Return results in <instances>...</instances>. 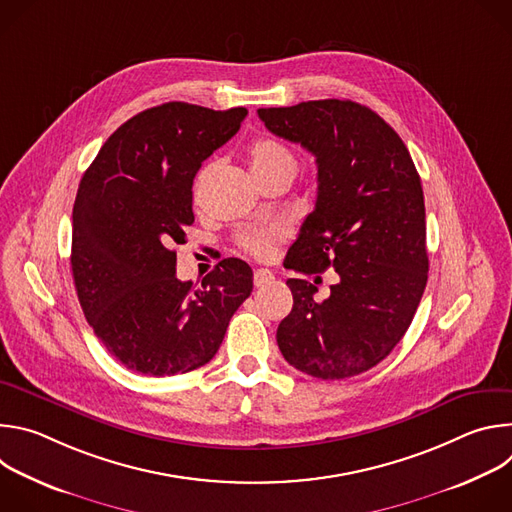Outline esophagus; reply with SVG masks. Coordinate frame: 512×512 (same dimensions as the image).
Returning <instances> with one entry per match:
<instances>
[{
	"label": "esophagus",
	"mask_w": 512,
	"mask_h": 512,
	"mask_svg": "<svg viewBox=\"0 0 512 512\" xmlns=\"http://www.w3.org/2000/svg\"><path fill=\"white\" fill-rule=\"evenodd\" d=\"M273 281H275V277H273V273L267 271V269H257V271L253 273V283H255V287H265V285H269V283H273Z\"/></svg>",
	"instance_id": "esophagus-1"
}]
</instances>
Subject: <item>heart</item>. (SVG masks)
Listing matches in <instances>:
<instances>
[{
    "label": "heart",
    "instance_id": "1",
    "mask_svg": "<svg viewBox=\"0 0 512 512\" xmlns=\"http://www.w3.org/2000/svg\"><path fill=\"white\" fill-rule=\"evenodd\" d=\"M249 166L257 180H263L271 174L287 172V174H296L298 162L294 154L289 152L287 145L273 137H259L255 139L249 150ZM285 237V229L281 225H269V227H253L247 229L239 235V245L245 253L257 257V259H269L279 241Z\"/></svg>",
    "mask_w": 512,
    "mask_h": 512
}]
</instances>
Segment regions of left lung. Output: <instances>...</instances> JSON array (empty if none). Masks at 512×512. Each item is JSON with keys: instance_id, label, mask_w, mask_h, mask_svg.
Instances as JSON below:
<instances>
[{"instance_id": "left-lung-1", "label": "left lung", "mask_w": 512, "mask_h": 512, "mask_svg": "<svg viewBox=\"0 0 512 512\" xmlns=\"http://www.w3.org/2000/svg\"><path fill=\"white\" fill-rule=\"evenodd\" d=\"M257 113L318 166L316 206L283 265L338 273L324 302L314 300V283L287 279L294 308L277 328L279 350L322 381L360 375L403 338L427 283L419 174L397 131L360 103L324 99Z\"/></svg>"}]
</instances>
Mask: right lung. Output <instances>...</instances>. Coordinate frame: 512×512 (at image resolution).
Masks as SVG:
<instances>
[{
	"label": "right lung",
	"mask_w": 512,
	"mask_h": 512,
	"mask_svg": "<svg viewBox=\"0 0 512 512\" xmlns=\"http://www.w3.org/2000/svg\"><path fill=\"white\" fill-rule=\"evenodd\" d=\"M245 117V107L180 101L145 109L103 143L79 184L72 277L89 326L129 371L170 377L202 367L251 296L245 261L223 259L194 289L176 277L174 251L194 223L196 172Z\"/></svg>",
	"instance_id": "add662e5"
}]
</instances>
